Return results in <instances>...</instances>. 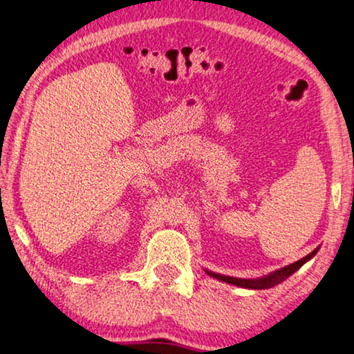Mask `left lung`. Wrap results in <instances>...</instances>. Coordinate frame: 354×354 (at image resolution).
Returning a JSON list of instances; mask_svg holds the SVG:
<instances>
[{
    "mask_svg": "<svg viewBox=\"0 0 354 354\" xmlns=\"http://www.w3.org/2000/svg\"><path fill=\"white\" fill-rule=\"evenodd\" d=\"M317 252V249H315L313 252L306 255V257L297 260V262L290 263L288 266H284V268H279L273 271V273L263 276V278H259V279H241V278H233V276H225V274H218V273H212V271L206 270V273L209 276H212V278L218 279V281H223V283H228V284H234V286H239V288H245V289H270V288H274L276 284L283 283L284 279H288L290 274H294L297 270L300 268L301 265L308 262L311 257H315Z\"/></svg>",
    "mask_w": 354,
    "mask_h": 354,
    "instance_id": "1",
    "label": "left lung"
}]
</instances>
